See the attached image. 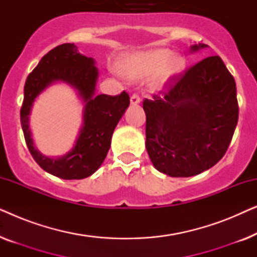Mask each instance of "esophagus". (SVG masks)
<instances>
[{"label":"esophagus","instance_id":"1","mask_svg":"<svg viewBox=\"0 0 257 257\" xmlns=\"http://www.w3.org/2000/svg\"><path fill=\"white\" fill-rule=\"evenodd\" d=\"M140 97L138 93H133L131 96V104H139L140 103Z\"/></svg>","mask_w":257,"mask_h":257}]
</instances>
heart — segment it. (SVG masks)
Instances as JSON below:
<instances>
[{"instance_id":"heart-1","label":"heart","mask_w":257,"mask_h":257,"mask_svg":"<svg viewBox=\"0 0 257 257\" xmlns=\"http://www.w3.org/2000/svg\"><path fill=\"white\" fill-rule=\"evenodd\" d=\"M186 68V61L168 49L132 52L124 55L118 63L119 72L126 78L137 79L154 74L151 86L164 87L172 79L177 78Z\"/></svg>"}]
</instances>
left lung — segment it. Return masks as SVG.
<instances>
[{
	"label": "left lung",
	"mask_w": 257,
	"mask_h": 257,
	"mask_svg": "<svg viewBox=\"0 0 257 257\" xmlns=\"http://www.w3.org/2000/svg\"><path fill=\"white\" fill-rule=\"evenodd\" d=\"M208 47L195 44L192 50ZM146 113V149L158 171L192 177L224 156L238 119L236 84L219 56H209L172 79Z\"/></svg>",
	"instance_id": "1"
}]
</instances>
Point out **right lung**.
Segmentation results:
<instances>
[{"label": "right lung", "mask_w": 257, "mask_h": 257, "mask_svg": "<svg viewBox=\"0 0 257 257\" xmlns=\"http://www.w3.org/2000/svg\"><path fill=\"white\" fill-rule=\"evenodd\" d=\"M97 78L98 70L93 59L79 54L75 44L65 43L44 55L26 80L21 107L24 139L35 161L55 177L72 180L93 174L103 164L110 150L115 126L128 107L130 96L125 91L117 96H96ZM56 80H63L75 86L86 103V110L83 126L74 149L65 156L55 160L43 156L33 147L29 114L34 98Z\"/></svg>", "instance_id": "1"}]
</instances>
